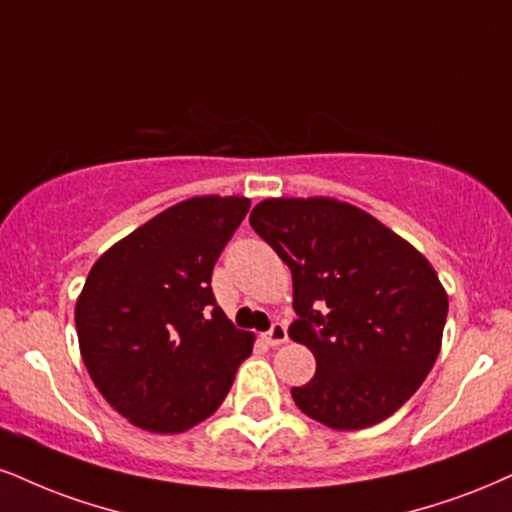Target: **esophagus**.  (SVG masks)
Instances as JSON below:
<instances>
[{"instance_id": "esophagus-1", "label": "esophagus", "mask_w": 512, "mask_h": 512, "mask_svg": "<svg viewBox=\"0 0 512 512\" xmlns=\"http://www.w3.org/2000/svg\"><path fill=\"white\" fill-rule=\"evenodd\" d=\"M262 338L269 343V346H281V343L288 341V331H286V326H283V324H274L272 329H269Z\"/></svg>"}]
</instances>
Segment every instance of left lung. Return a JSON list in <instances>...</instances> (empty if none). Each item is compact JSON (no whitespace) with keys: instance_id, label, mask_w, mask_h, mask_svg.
Instances as JSON below:
<instances>
[{"instance_id":"1","label":"left lung","mask_w":512,"mask_h":512,"mask_svg":"<svg viewBox=\"0 0 512 512\" xmlns=\"http://www.w3.org/2000/svg\"><path fill=\"white\" fill-rule=\"evenodd\" d=\"M250 226L291 269L288 336L317 360L295 405L341 432L391 417L441 350L448 295L427 257L336 197H269Z\"/></svg>"}]
</instances>
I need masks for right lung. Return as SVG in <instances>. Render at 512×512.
<instances>
[{
	"label": "right lung",
	"mask_w": 512,
	"mask_h": 512,
	"mask_svg": "<svg viewBox=\"0 0 512 512\" xmlns=\"http://www.w3.org/2000/svg\"><path fill=\"white\" fill-rule=\"evenodd\" d=\"M248 197L197 195L159 212L92 264L76 300L85 369L119 415L181 434L229 393L255 336L214 300L212 269Z\"/></svg>",
	"instance_id": "add662e5"
}]
</instances>
